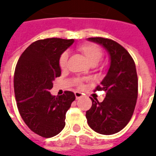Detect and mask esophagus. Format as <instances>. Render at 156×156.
Instances as JSON below:
<instances>
[{"label": "esophagus", "mask_w": 156, "mask_h": 156, "mask_svg": "<svg viewBox=\"0 0 156 156\" xmlns=\"http://www.w3.org/2000/svg\"><path fill=\"white\" fill-rule=\"evenodd\" d=\"M75 97H76V99H79L80 98H82L83 96V94H82L80 92H75L74 93Z\"/></svg>", "instance_id": "esophagus-1"}]
</instances>
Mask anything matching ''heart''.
Listing matches in <instances>:
<instances>
[{
	"label": "heart",
	"mask_w": 156,
	"mask_h": 156,
	"mask_svg": "<svg viewBox=\"0 0 156 156\" xmlns=\"http://www.w3.org/2000/svg\"><path fill=\"white\" fill-rule=\"evenodd\" d=\"M79 50L83 52L88 62L92 65H96L98 62L101 60L103 57V51L101 48L98 47L97 45L93 43H84L79 47ZM68 59V53L67 51H64L62 53L59 58V66L62 69H64L67 67ZM81 85V84H80Z\"/></svg>",
	"instance_id": "obj_1"
}]
</instances>
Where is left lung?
I'll use <instances>...</instances> for the list:
<instances>
[{
	"instance_id": "8db88e82",
	"label": "left lung",
	"mask_w": 156,
	"mask_h": 156,
	"mask_svg": "<svg viewBox=\"0 0 156 156\" xmlns=\"http://www.w3.org/2000/svg\"><path fill=\"white\" fill-rule=\"evenodd\" d=\"M108 52L109 68L101 87L106 92L103 102L92 99L91 108L86 112L88 125L98 134H114L123 129L130 120L138 97V78L135 64L127 50L116 41L103 37H90Z\"/></svg>"
}]
</instances>
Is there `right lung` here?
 <instances>
[{
  "mask_svg": "<svg viewBox=\"0 0 156 156\" xmlns=\"http://www.w3.org/2000/svg\"><path fill=\"white\" fill-rule=\"evenodd\" d=\"M73 42L62 38L34 41L16 67L14 91L19 113L29 129L42 137H53L63 129L66 113L75 100L73 92L60 96L49 92L61 75L60 56Z\"/></svg>",
  "mask_w": 156,
  "mask_h": 156,
  "instance_id": "add662e5",
  "label": "right lung"
}]
</instances>
